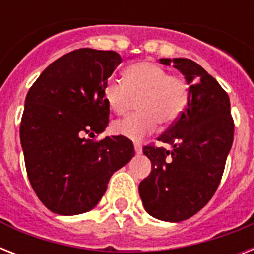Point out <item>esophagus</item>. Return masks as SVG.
<instances>
[{
  "mask_svg": "<svg viewBox=\"0 0 254 254\" xmlns=\"http://www.w3.org/2000/svg\"><path fill=\"white\" fill-rule=\"evenodd\" d=\"M134 150L137 154H141L142 153V145L139 142H134Z\"/></svg>",
  "mask_w": 254,
  "mask_h": 254,
  "instance_id": "esophagus-1",
  "label": "esophagus"
}]
</instances>
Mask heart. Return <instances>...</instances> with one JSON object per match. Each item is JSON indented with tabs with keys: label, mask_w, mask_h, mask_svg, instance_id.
I'll return each mask as SVG.
<instances>
[{
	"label": "heart",
	"mask_w": 254,
	"mask_h": 254,
	"mask_svg": "<svg viewBox=\"0 0 254 254\" xmlns=\"http://www.w3.org/2000/svg\"><path fill=\"white\" fill-rule=\"evenodd\" d=\"M125 81L112 77L103 89L104 100L112 111L123 115L138 99V111L113 124L116 134L141 139L157 129L158 124L171 125L187 108L189 83L182 76L153 62H139L124 72Z\"/></svg>",
	"instance_id": "1"
}]
</instances>
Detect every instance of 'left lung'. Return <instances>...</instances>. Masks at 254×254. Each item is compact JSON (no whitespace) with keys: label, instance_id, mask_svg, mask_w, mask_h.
<instances>
[{"label":"left lung","instance_id":"8db88e82","mask_svg":"<svg viewBox=\"0 0 254 254\" xmlns=\"http://www.w3.org/2000/svg\"><path fill=\"white\" fill-rule=\"evenodd\" d=\"M170 64V59H161ZM174 67L190 84V100L179 119L158 141L173 147L143 146L151 173L139 183L149 215L165 221L190 219L215 195L233 142L231 104L221 85L195 62L175 58Z\"/></svg>","mask_w":254,"mask_h":254}]
</instances>
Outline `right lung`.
I'll use <instances>...</instances> for the list:
<instances>
[{
	"mask_svg": "<svg viewBox=\"0 0 254 254\" xmlns=\"http://www.w3.org/2000/svg\"><path fill=\"white\" fill-rule=\"evenodd\" d=\"M123 62L115 51L79 49L41 73L27 92L21 143L30 185L58 215H79L103 197L112 174L134 157L124 135L91 139L109 124L103 89Z\"/></svg>",
	"mask_w": 254,
	"mask_h": 254,
	"instance_id": "1",
	"label": "right lung"
}]
</instances>
